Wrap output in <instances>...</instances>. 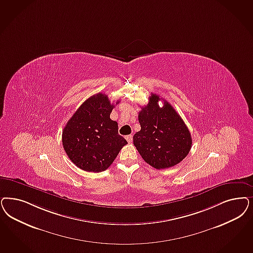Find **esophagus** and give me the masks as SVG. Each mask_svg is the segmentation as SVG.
<instances>
[{
  "label": "esophagus",
  "instance_id": "34e87169",
  "mask_svg": "<svg viewBox=\"0 0 253 253\" xmlns=\"http://www.w3.org/2000/svg\"><path fill=\"white\" fill-rule=\"evenodd\" d=\"M125 138H126V140H127L129 143H131V141H132V135H131V134L127 135V136H125Z\"/></svg>",
  "mask_w": 253,
  "mask_h": 253
}]
</instances>
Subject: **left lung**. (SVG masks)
<instances>
[{
    "label": "left lung",
    "mask_w": 253,
    "mask_h": 253,
    "mask_svg": "<svg viewBox=\"0 0 253 253\" xmlns=\"http://www.w3.org/2000/svg\"><path fill=\"white\" fill-rule=\"evenodd\" d=\"M152 93L138 115L141 130L133 135V145L149 166L165 169L179 164L192 148L191 132L174 107Z\"/></svg>",
    "instance_id": "1"
}]
</instances>
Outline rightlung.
<instances>
[{"label": "right lung", "instance_id": "obj_1", "mask_svg": "<svg viewBox=\"0 0 253 253\" xmlns=\"http://www.w3.org/2000/svg\"><path fill=\"white\" fill-rule=\"evenodd\" d=\"M113 108L107 95L97 93L80 105L65 125L63 148L80 169L93 173L105 171L127 144L118 132V122L110 119Z\"/></svg>", "mask_w": 253, "mask_h": 253}]
</instances>
